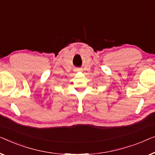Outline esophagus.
<instances>
[{"mask_svg": "<svg viewBox=\"0 0 155 155\" xmlns=\"http://www.w3.org/2000/svg\"><path fill=\"white\" fill-rule=\"evenodd\" d=\"M82 69H76V71H81Z\"/></svg>", "mask_w": 155, "mask_h": 155, "instance_id": "1", "label": "esophagus"}]
</instances>
